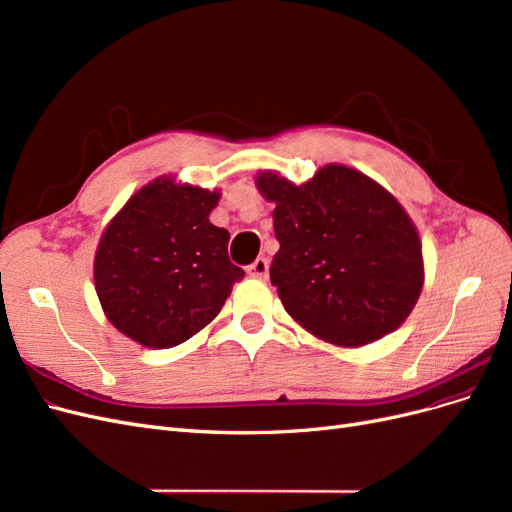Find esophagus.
I'll use <instances>...</instances> for the list:
<instances>
[{
	"mask_svg": "<svg viewBox=\"0 0 512 512\" xmlns=\"http://www.w3.org/2000/svg\"><path fill=\"white\" fill-rule=\"evenodd\" d=\"M247 275L256 277V280H265L269 275V260L267 258H256L250 267H247Z\"/></svg>",
	"mask_w": 512,
	"mask_h": 512,
	"instance_id": "1",
	"label": "esophagus"
}]
</instances>
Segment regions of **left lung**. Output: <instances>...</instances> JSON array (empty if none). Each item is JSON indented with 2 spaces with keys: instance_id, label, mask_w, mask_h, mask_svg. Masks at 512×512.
<instances>
[{
  "instance_id": "8db88e82",
  "label": "left lung",
  "mask_w": 512,
  "mask_h": 512,
  "mask_svg": "<svg viewBox=\"0 0 512 512\" xmlns=\"http://www.w3.org/2000/svg\"><path fill=\"white\" fill-rule=\"evenodd\" d=\"M256 185L275 203L271 284L301 327L344 348L401 327L425 269L416 226L393 194L342 164L303 185L265 170Z\"/></svg>"
}]
</instances>
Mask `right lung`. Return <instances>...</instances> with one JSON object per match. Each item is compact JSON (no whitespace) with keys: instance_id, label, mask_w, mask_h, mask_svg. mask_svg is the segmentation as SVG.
Returning <instances> with one entry per match:
<instances>
[{"instance_id":"add662e5","label":"right lung","mask_w":512,"mask_h":512,"mask_svg":"<svg viewBox=\"0 0 512 512\" xmlns=\"http://www.w3.org/2000/svg\"><path fill=\"white\" fill-rule=\"evenodd\" d=\"M218 200V190L158 177L106 226L94 282L117 331L147 348H173L220 314L245 273L228 258V230L209 222Z\"/></svg>"}]
</instances>
